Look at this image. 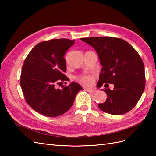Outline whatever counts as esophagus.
Listing matches in <instances>:
<instances>
[{"label":"esophagus","mask_w":156,"mask_h":156,"mask_svg":"<svg viewBox=\"0 0 156 156\" xmlns=\"http://www.w3.org/2000/svg\"><path fill=\"white\" fill-rule=\"evenodd\" d=\"M86 90L87 92H90V93H95V92H97V90H95V89H92V88H87L86 89Z\"/></svg>","instance_id":"obj_1"}]
</instances>
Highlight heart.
Returning <instances> with one entry per match:
<instances>
[{"label": "heart", "instance_id": "heart-1", "mask_svg": "<svg viewBox=\"0 0 156 156\" xmlns=\"http://www.w3.org/2000/svg\"><path fill=\"white\" fill-rule=\"evenodd\" d=\"M77 80L82 84L89 85L91 84L94 81L93 76L90 74H83L77 77Z\"/></svg>", "mask_w": 156, "mask_h": 156}]
</instances>
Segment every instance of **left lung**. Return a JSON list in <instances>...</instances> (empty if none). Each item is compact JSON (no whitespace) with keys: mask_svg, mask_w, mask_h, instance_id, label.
I'll return each instance as SVG.
<instances>
[{"mask_svg":"<svg viewBox=\"0 0 156 156\" xmlns=\"http://www.w3.org/2000/svg\"><path fill=\"white\" fill-rule=\"evenodd\" d=\"M93 47L102 66L98 87L104 88L107 100L98 108L107 113L119 115L130 111L140 100L145 87V68L137 51L123 39L111 37L81 38Z\"/></svg>","mask_w":156,"mask_h":156,"instance_id":"left-lung-1","label":"left lung"}]
</instances>
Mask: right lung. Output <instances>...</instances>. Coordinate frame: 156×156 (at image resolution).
<instances>
[{
    "mask_svg": "<svg viewBox=\"0 0 156 156\" xmlns=\"http://www.w3.org/2000/svg\"><path fill=\"white\" fill-rule=\"evenodd\" d=\"M74 40L55 39L39 43L33 48L23 63L20 84L25 101L39 114L55 117L71 108L80 85L72 82L68 86L56 85L67 80L66 51Z\"/></svg>",
    "mask_w": 156,
    "mask_h": 156,
    "instance_id": "obj_1",
    "label": "right lung"
}]
</instances>
